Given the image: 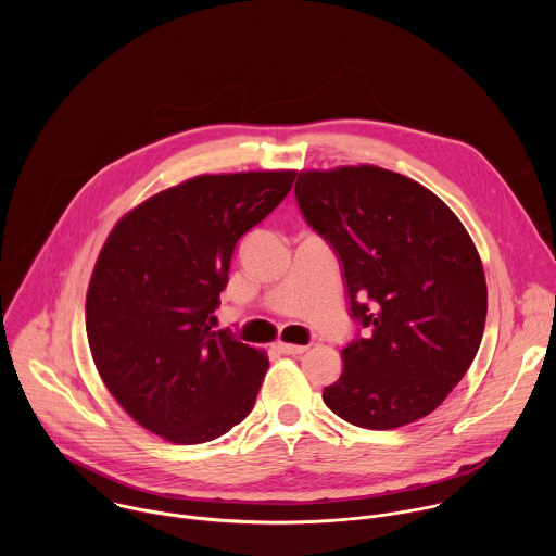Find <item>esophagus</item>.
<instances>
[{
  "instance_id": "1",
  "label": "esophagus",
  "mask_w": 556,
  "mask_h": 556,
  "mask_svg": "<svg viewBox=\"0 0 556 556\" xmlns=\"http://www.w3.org/2000/svg\"><path fill=\"white\" fill-rule=\"evenodd\" d=\"M275 348H277L281 354H303V352L307 350V345H294V343H281V341H279Z\"/></svg>"
}]
</instances>
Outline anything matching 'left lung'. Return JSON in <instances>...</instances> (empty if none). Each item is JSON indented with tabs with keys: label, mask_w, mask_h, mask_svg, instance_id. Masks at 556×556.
<instances>
[{
	"label": "left lung",
	"mask_w": 556,
	"mask_h": 556,
	"mask_svg": "<svg viewBox=\"0 0 556 556\" xmlns=\"http://www.w3.org/2000/svg\"><path fill=\"white\" fill-rule=\"evenodd\" d=\"M305 222L334 249L350 341L326 405L350 425L384 431L435 412L480 350L486 277L470 235L422 185L380 167L301 172Z\"/></svg>",
	"instance_id": "obj_1"
}]
</instances>
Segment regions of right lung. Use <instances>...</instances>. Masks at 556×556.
I'll list each match as a JSON object with an SVG mask.
<instances>
[{"label":"right lung","instance_id":"add662e5","mask_svg":"<svg viewBox=\"0 0 556 556\" xmlns=\"http://www.w3.org/2000/svg\"><path fill=\"white\" fill-rule=\"evenodd\" d=\"M294 178L198 176L144 200L110 232L88 288V343L105 387L147 431L202 444L253 412L268 358L211 321L235 244Z\"/></svg>","mask_w":556,"mask_h":556}]
</instances>
